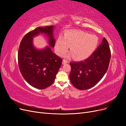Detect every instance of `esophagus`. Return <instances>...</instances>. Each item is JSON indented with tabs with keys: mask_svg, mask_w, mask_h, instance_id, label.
<instances>
[{
	"mask_svg": "<svg viewBox=\"0 0 126 126\" xmlns=\"http://www.w3.org/2000/svg\"><path fill=\"white\" fill-rule=\"evenodd\" d=\"M68 63V62L67 60H63V64H66L67 63Z\"/></svg>",
	"mask_w": 126,
	"mask_h": 126,
	"instance_id": "1",
	"label": "esophagus"
}]
</instances>
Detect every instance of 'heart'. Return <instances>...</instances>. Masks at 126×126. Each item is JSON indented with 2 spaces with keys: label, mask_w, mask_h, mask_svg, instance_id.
<instances>
[{
  "label": "heart",
  "mask_w": 126,
  "mask_h": 126,
  "mask_svg": "<svg viewBox=\"0 0 126 126\" xmlns=\"http://www.w3.org/2000/svg\"><path fill=\"white\" fill-rule=\"evenodd\" d=\"M99 43L94 35L80 30H67L63 37L59 36L55 43V50L59 56H63L70 46L73 58L77 60L86 59L96 50Z\"/></svg>",
  "instance_id": "heart-1"
}]
</instances>
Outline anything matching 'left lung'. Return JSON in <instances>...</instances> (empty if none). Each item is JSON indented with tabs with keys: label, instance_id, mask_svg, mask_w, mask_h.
I'll return each mask as SVG.
<instances>
[{
	"label": "left lung",
	"instance_id": "1",
	"mask_svg": "<svg viewBox=\"0 0 126 126\" xmlns=\"http://www.w3.org/2000/svg\"><path fill=\"white\" fill-rule=\"evenodd\" d=\"M111 52L107 40L102 43L87 59L79 62H71L70 82L79 90H86L96 85L104 77L109 67Z\"/></svg>",
	"mask_w": 126,
	"mask_h": 126
}]
</instances>
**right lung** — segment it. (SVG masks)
Listing matches in <instances>:
<instances>
[{
    "label": "right lung",
    "instance_id": "1",
    "mask_svg": "<svg viewBox=\"0 0 126 126\" xmlns=\"http://www.w3.org/2000/svg\"><path fill=\"white\" fill-rule=\"evenodd\" d=\"M54 26H46L29 32L21 40L19 48L18 64L22 77L30 85L39 89L46 88L54 83L63 59L54 54L49 46L43 49L35 48L33 38L44 33L48 38L49 46L54 47Z\"/></svg>",
    "mask_w": 126,
    "mask_h": 126
}]
</instances>
